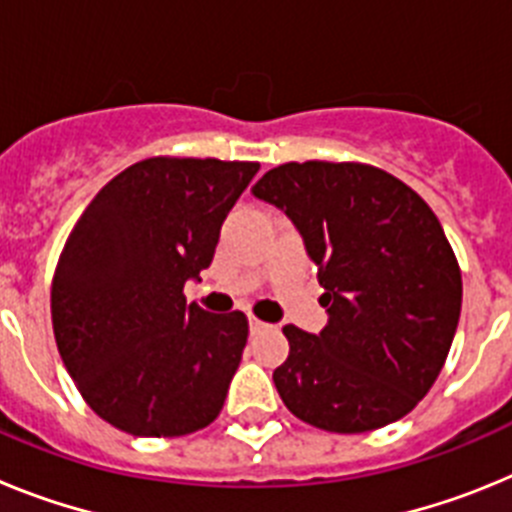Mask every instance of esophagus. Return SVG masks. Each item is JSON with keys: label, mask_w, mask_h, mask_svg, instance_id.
<instances>
[{"label": "esophagus", "mask_w": 512, "mask_h": 512, "mask_svg": "<svg viewBox=\"0 0 512 512\" xmlns=\"http://www.w3.org/2000/svg\"><path fill=\"white\" fill-rule=\"evenodd\" d=\"M248 325H251V333H261V330L266 328L264 320H259V318H248Z\"/></svg>", "instance_id": "esophagus-1"}]
</instances>
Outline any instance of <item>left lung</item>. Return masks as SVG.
Wrapping results in <instances>:
<instances>
[{
    "instance_id": "8db88e82",
    "label": "left lung",
    "mask_w": 512,
    "mask_h": 512,
    "mask_svg": "<svg viewBox=\"0 0 512 512\" xmlns=\"http://www.w3.org/2000/svg\"><path fill=\"white\" fill-rule=\"evenodd\" d=\"M253 194L297 225L330 315L320 336L282 328L289 356L274 384L289 413L330 433L405 418L441 374L461 312V269L436 212L359 161H289Z\"/></svg>"
}]
</instances>
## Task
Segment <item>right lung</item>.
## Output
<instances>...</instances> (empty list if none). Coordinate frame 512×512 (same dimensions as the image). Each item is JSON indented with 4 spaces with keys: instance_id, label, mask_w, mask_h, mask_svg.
I'll return each mask as SVG.
<instances>
[{
    "instance_id": "right-lung-1",
    "label": "right lung",
    "mask_w": 512,
    "mask_h": 512,
    "mask_svg": "<svg viewBox=\"0 0 512 512\" xmlns=\"http://www.w3.org/2000/svg\"><path fill=\"white\" fill-rule=\"evenodd\" d=\"M256 161L153 156L110 179L58 256L51 318L84 402L140 438H176L220 415L248 341L241 310L187 305Z\"/></svg>"
}]
</instances>
